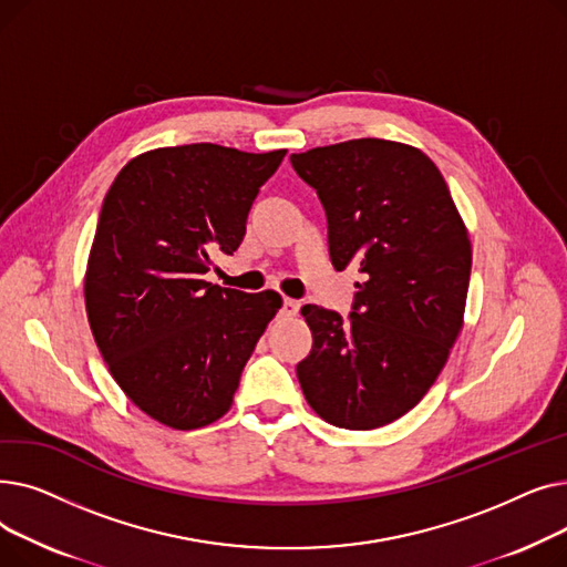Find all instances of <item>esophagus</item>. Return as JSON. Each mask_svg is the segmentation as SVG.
<instances>
[{
    "instance_id": "esophagus-1",
    "label": "esophagus",
    "mask_w": 567,
    "mask_h": 567,
    "mask_svg": "<svg viewBox=\"0 0 567 567\" xmlns=\"http://www.w3.org/2000/svg\"><path fill=\"white\" fill-rule=\"evenodd\" d=\"M299 308H301L299 301H293V299H285L282 301V312L285 315H296V312H299Z\"/></svg>"
}]
</instances>
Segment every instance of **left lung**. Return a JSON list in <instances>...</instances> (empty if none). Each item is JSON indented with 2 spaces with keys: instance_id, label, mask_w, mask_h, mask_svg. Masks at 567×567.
<instances>
[{
  "instance_id": "8db88e82",
  "label": "left lung",
  "mask_w": 567,
  "mask_h": 567,
  "mask_svg": "<svg viewBox=\"0 0 567 567\" xmlns=\"http://www.w3.org/2000/svg\"><path fill=\"white\" fill-rule=\"evenodd\" d=\"M319 195L336 271L355 264L349 319L303 306L308 404L344 430L389 425L419 404L462 331L471 241L439 167L421 148L349 140L289 156Z\"/></svg>"
}]
</instances>
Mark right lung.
Returning <instances> with one entry per match:
<instances>
[{"mask_svg":"<svg viewBox=\"0 0 567 567\" xmlns=\"http://www.w3.org/2000/svg\"><path fill=\"white\" fill-rule=\"evenodd\" d=\"M285 154L163 146L135 156L103 199L84 276L89 326L118 389L167 427L223 419L282 306L271 289L246 293L204 276L216 252L241 246Z\"/></svg>","mask_w":567,"mask_h":567,"instance_id":"obj_1","label":"right lung"}]
</instances>
